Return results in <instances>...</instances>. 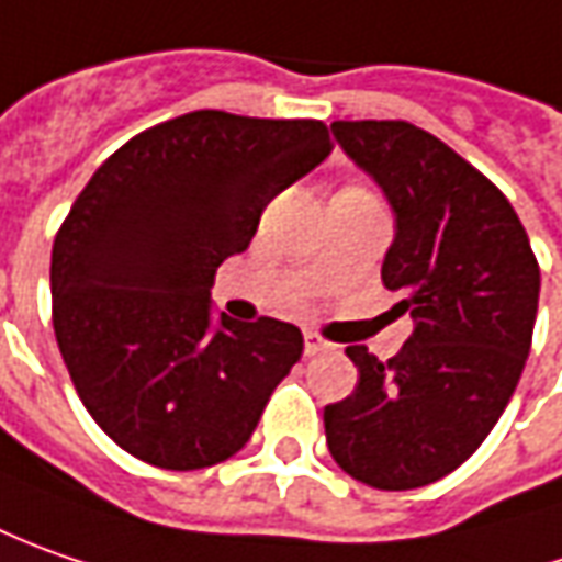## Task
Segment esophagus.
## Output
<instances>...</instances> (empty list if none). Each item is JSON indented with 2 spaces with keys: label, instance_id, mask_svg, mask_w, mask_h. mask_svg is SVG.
<instances>
[{
  "label": "esophagus",
  "instance_id": "esophagus-1",
  "mask_svg": "<svg viewBox=\"0 0 562 562\" xmlns=\"http://www.w3.org/2000/svg\"><path fill=\"white\" fill-rule=\"evenodd\" d=\"M326 348H329V341L319 339L317 333H304V355H307V358H314V355L326 351Z\"/></svg>",
  "mask_w": 562,
  "mask_h": 562
}]
</instances>
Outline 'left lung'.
I'll use <instances>...</instances> for the list:
<instances>
[{"instance_id": "1", "label": "left lung", "mask_w": 562, "mask_h": 562, "mask_svg": "<svg viewBox=\"0 0 562 562\" xmlns=\"http://www.w3.org/2000/svg\"><path fill=\"white\" fill-rule=\"evenodd\" d=\"M336 143L395 211L382 282L411 323L392 360L348 345L355 392L323 407L351 479L407 492L454 473L501 419L532 348L541 273L504 192L407 121H336Z\"/></svg>"}]
</instances>
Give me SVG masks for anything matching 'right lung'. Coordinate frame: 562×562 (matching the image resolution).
I'll return each instance as SVG.
<instances>
[{"label":"right lung","instance_id":"right-lung-1","mask_svg":"<svg viewBox=\"0 0 562 562\" xmlns=\"http://www.w3.org/2000/svg\"><path fill=\"white\" fill-rule=\"evenodd\" d=\"M329 151L319 121L192 111L133 136L77 195L52 245V323L126 454L204 470L243 451L304 339L273 317H214V273Z\"/></svg>","mask_w":562,"mask_h":562}]
</instances>
